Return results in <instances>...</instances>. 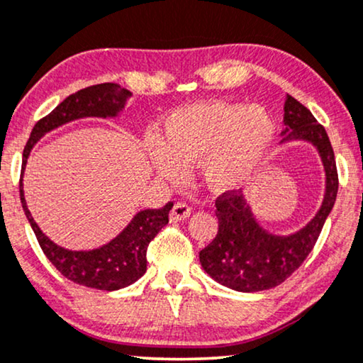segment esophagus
I'll use <instances>...</instances> for the list:
<instances>
[{
    "label": "esophagus",
    "mask_w": 363,
    "mask_h": 363,
    "mask_svg": "<svg viewBox=\"0 0 363 363\" xmlns=\"http://www.w3.org/2000/svg\"><path fill=\"white\" fill-rule=\"evenodd\" d=\"M189 216H191V206H187L186 203H176L174 204V208L171 209L169 218H171L172 223H176V221H182V219L189 218Z\"/></svg>",
    "instance_id": "esophagus-1"
}]
</instances>
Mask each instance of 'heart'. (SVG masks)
I'll return each instance as SVG.
<instances>
[{
    "mask_svg": "<svg viewBox=\"0 0 363 363\" xmlns=\"http://www.w3.org/2000/svg\"><path fill=\"white\" fill-rule=\"evenodd\" d=\"M274 139L277 123L259 105L203 102L172 112L164 140L150 137L147 152L154 171L166 181H182L187 164L199 162L211 189L231 192L258 176Z\"/></svg>",
    "mask_w": 363,
    "mask_h": 363,
    "instance_id": "1",
    "label": "heart"
}]
</instances>
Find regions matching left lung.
<instances>
[{
  "instance_id": "8db88e82",
  "label": "left lung",
  "mask_w": 363,
  "mask_h": 363,
  "mask_svg": "<svg viewBox=\"0 0 363 363\" xmlns=\"http://www.w3.org/2000/svg\"><path fill=\"white\" fill-rule=\"evenodd\" d=\"M284 125L283 142H311L322 155L327 174L323 204L315 218L295 235L274 236L256 223L241 191L218 196V235L201 251L199 261L211 278L231 290L263 291L290 278L313 250L337 199V162L325 127L291 95H288L284 102Z\"/></svg>"
}]
</instances>
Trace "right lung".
I'll return each instance as SVG.
<instances>
[{"mask_svg":"<svg viewBox=\"0 0 363 363\" xmlns=\"http://www.w3.org/2000/svg\"><path fill=\"white\" fill-rule=\"evenodd\" d=\"M128 95H130V91L122 89L117 84L91 85L68 95L47 117L40 118L35 123L25 150H23L21 176L30 150L41 135L63 125V123L75 121V118L117 116ZM20 197L23 211H25L36 240H38V245L43 250L45 256L50 259V263L70 281L104 291L125 288L145 273V269H147V247L160 229L169 223V211L174 206L172 203H167L162 209L140 211L116 240L99 247V250L68 251L55 245L40 231L38 224L33 221L28 208H26L21 181Z\"/></svg>","mask_w":363,"mask_h":363,"instance_id":"obj_1","label":"right lung"}]
</instances>
